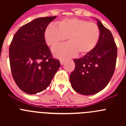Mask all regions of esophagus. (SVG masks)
<instances>
[{
    "label": "esophagus",
    "instance_id": "esophagus-1",
    "mask_svg": "<svg viewBox=\"0 0 126 126\" xmlns=\"http://www.w3.org/2000/svg\"><path fill=\"white\" fill-rule=\"evenodd\" d=\"M64 60H62V59H61V60H60V63H61V65H62V64H64Z\"/></svg>",
    "mask_w": 126,
    "mask_h": 126
}]
</instances>
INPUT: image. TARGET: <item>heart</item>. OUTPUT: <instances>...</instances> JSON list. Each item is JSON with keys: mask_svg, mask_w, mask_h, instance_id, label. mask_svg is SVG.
Here are the masks:
<instances>
[{"mask_svg": "<svg viewBox=\"0 0 126 126\" xmlns=\"http://www.w3.org/2000/svg\"><path fill=\"white\" fill-rule=\"evenodd\" d=\"M100 37L98 26L94 23L78 18L64 19L59 26L50 24L45 32V39L48 45L53 46L66 40L64 43L52 48V52L59 58L73 57L78 53L84 55L96 47Z\"/></svg>", "mask_w": 126, "mask_h": 126, "instance_id": "1", "label": "heart"}]
</instances>
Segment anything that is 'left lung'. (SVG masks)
<instances>
[{
	"mask_svg": "<svg viewBox=\"0 0 126 126\" xmlns=\"http://www.w3.org/2000/svg\"><path fill=\"white\" fill-rule=\"evenodd\" d=\"M100 37L93 50L75 59V69L70 75L72 88L84 95L96 94L106 87L116 65L117 48L112 34L97 19Z\"/></svg>",
	"mask_w": 126,
	"mask_h": 126,
	"instance_id": "obj_1",
	"label": "left lung"
}]
</instances>
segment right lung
I'll return each instance as SVG.
<instances>
[{"instance_id": "obj_1", "label": "right lung", "mask_w": 126, "mask_h": 126, "mask_svg": "<svg viewBox=\"0 0 126 126\" xmlns=\"http://www.w3.org/2000/svg\"><path fill=\"white\" fill-rule=\"evenodd\" d=\"M55 16L39 17L24 24L14 34L9 47L11 73L24 93L34 94L45 90L61 66L52 58L45 32Z\"/></svg>"}]
</instances>
